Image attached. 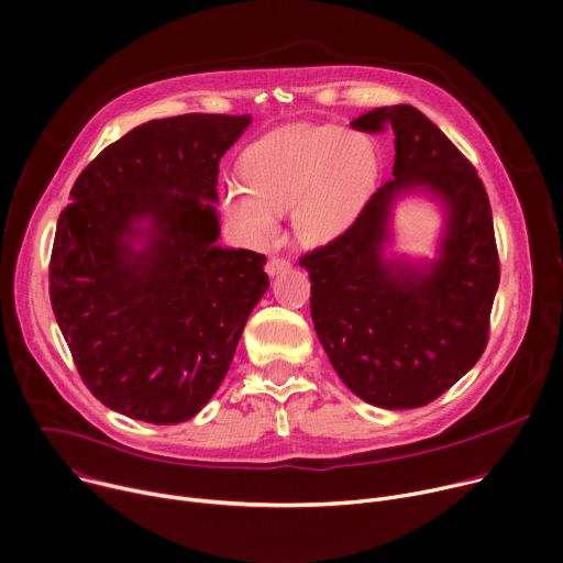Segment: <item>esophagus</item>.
Masks as SVG:
<instances>
[{
    "instance_id": "1",
    "label": "esophagus",
    "mask_w": 563,
    "mask_h": 563,
    "mask_svg": "<svg viewBox=\"0 0 563 563\" xmlns=\"http://www.w3.org/2000/svg\"><path fill=\"white\" fill-rule=\"evenodd\" d=\"M288 268H290V262L284 260V257H273V260H268V264H266V273H268L271 277H275V275H279V273H284V271H288Z\"/></svg>"
}]
</instances>
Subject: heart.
Returning a JSON list of instances; mask_svg holds the SVG:
<instances>
[{
  "mask_svg": "<svg viewBox=\"0 0 563 563\" xmlns=\"http://www.w3.org/2000/svg\"><path fill=\"white\" fill-rule=\"evenodd\" d=\"M241 180L223 187V208L260 239L277 232L290 210L297 241L324 245L364 212L380 178V150L366 132L338 124H297L245 147Z\"/></svg>",
  "mask_w": 563,
  "mask_h": 563,
  "instance_id": "heart-1",
  "label": "heart"
}]
</instances>
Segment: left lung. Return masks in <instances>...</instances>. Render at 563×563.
Returning <instances> with one entry per match:
<instances>
[{
    "instance_id": "1",
    "label": "left lung",
    "mask_w": 563,
    "mask_h": 563,
    "mask_svg": "<svg viewBox=\"0 0 563 563\" xmlns=\"http://www.w3.org/2000/svg\"><path fill=\"white\" fill-rule=\"evenodd\" d=\"M353 128H391L394 178L349 232L299 260L310 277V318L357 398L413 409L445 394L485 351L498 288L492 208L472 163L416 107L373 109ZM413 189L446 208L440 257L427 265L384 257L390 208Z\"/></svg>"
}]
</instances>
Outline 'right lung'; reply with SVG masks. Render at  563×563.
<instances>
[{
	"label": "right lung",
	"instance_id": "add662e5",
	"mask_svg": "<svg viewBox=\"0 0 563 563\" xmlns=\"http://www.w3.org/2000/svg\"><path fill=\"white\" fill-rule=\"evenodd\" d=\"M250 115L150 120L104 147L57 219L48 290L82 383L152 424L197 416L268 290L266 257L221 247V156Z\"/></svg>",
	"mask_w": 563,
	"mask_h": 563
}]
</instances>
